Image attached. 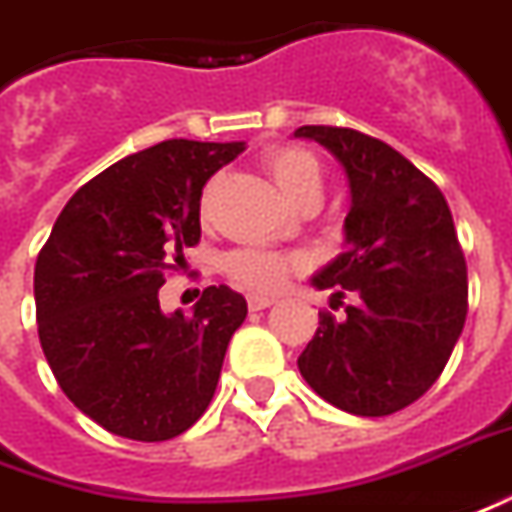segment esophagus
Returning a JSON list of instances; mask_svg holds the SVG:
<instances>
[{"mask_svg": "<svg viewBox=\"0 0 512 512\" xmlns=\"http://www.w3.org/2000/svg\"><path fill=\"white\" fill-rule=\"evenodd\" d=\"M249 310H266V307H271L277 299L274 296H263V293H249Z\"/></svg>", "mask_w": 512, "mask_h": 512, "instance_id": "1", "label": "esophagus"}]
</instances>
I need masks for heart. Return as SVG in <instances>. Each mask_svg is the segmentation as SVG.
Instances as JSON below:
<instances>
[{"label": "heart", "mask_w": 512, "mask_h": 512, "mask_svg": "<svg viewBox=\"0 0 512 512\" xmlns=\"http://www.w3.org/2000/svg\"><path fill=\"white\" fill-rule=\"evenodd\" d=\"M266 169L291 205H299L305 199H321L324 174L316 157L305 149H296V146L274 149L266 157ZM291 266V257L268 252V249H232L230 255L224 257V268L232 277L257 291L280 288Z\"/></svg>", "instance_id": "obj_1"}]
</instances>
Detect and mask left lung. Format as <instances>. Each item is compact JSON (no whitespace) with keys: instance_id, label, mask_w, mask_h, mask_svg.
<instances>
[{"instance_id":"1","label":"left lung","mask_w":512,"mask_h":512,"mask_svg":"<svg viewBox=\"0 0 512 512\" xmlns=\"http://www.w3.org/2000/svg\"><path fill=\"white\" fill-rule=\"evenodd\" d=\"M346 174V252L310 277L346 316L318 313L299 355L313 391L352 416H391L441 377L468 310L466 260L443 194L396 149L343 127H299Z\"/></svg>"}]
</instances>
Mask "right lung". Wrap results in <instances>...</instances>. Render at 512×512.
I'll return each instance as SVG.
<instances>
[{
  "instance_id": "obj_1",
  "label": "right lung",
  "mask_w": 512,
  "mask_h": 512,
  "mask_svg": "<svg viewBox=\"0 0 512 512\" xmlns=\"http://www.w3.org/2000/svg\"><path fill=\"white\" fill-rule=\"evenodd\" d=\"M244 141H163L85 182L35 263L38 338L57 385L85 416L130 441H169L205 413L246 299L210 285L163 313L157 291L199 244L205 182Z\"/></svg>"
}]
</instances>
